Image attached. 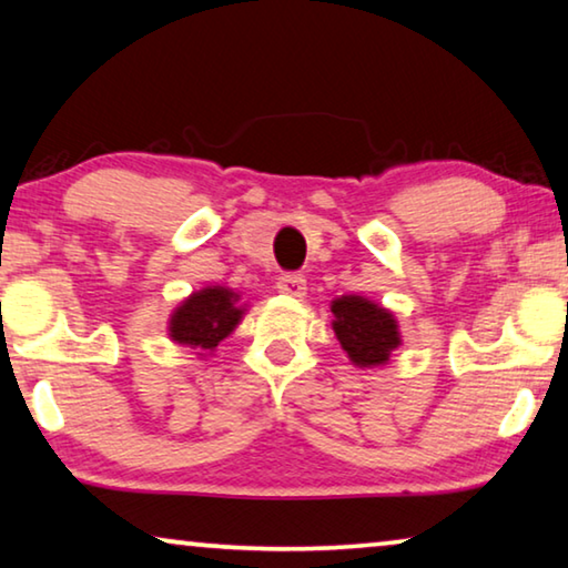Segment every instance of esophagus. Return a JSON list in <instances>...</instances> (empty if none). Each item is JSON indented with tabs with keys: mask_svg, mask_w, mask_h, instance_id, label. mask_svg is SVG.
<instances>
[{
	"mask_svg": "<svg viewBox=\"0 0 568 568\" xmlns=\"http://www.w3.org/2000/svg\"><path fill=\"white\" fill-rule=\"evenodd\" d=\"M276 290L290 296H304V292H307V282H304V276L300 274H284L278 276Z\"/></svg>",
	"mask_w": 568,
	"mask_h": 568,
	"instance_id": "1",
	"label": "esophagus"
}]
</instances>
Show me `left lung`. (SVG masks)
<instances>
[{
  "label": "left lung",
  "instance_id": "1",
  "mask_svg": "<svg viewBox=\"0 0 568 568\" xmlns=\"http://www.w3.org/2000/svg\"><path fill=\"white\" fill-rule=\"evenodd\" d=\"M333 329L347 357L357 368L386 365L400 345L398 322L388 310L365 296L347 294L333 302Z\"/></svg>",
  "mask_w": 568,
  "mask_h": 568
}]
</instances>
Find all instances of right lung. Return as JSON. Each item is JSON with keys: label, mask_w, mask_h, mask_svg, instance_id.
I'll return each mask as SVG.
<instances>
[{"label": "right lung", "mask_w": 568, "mask_h": 568, "mask_svg": "<svg viewBox=\"0 0 568 568\" xmlns=\"http://www.w3.org/2000/svg\"><path fill=\"white\" fill-rule=\"evenodd\" d=\"M241 296L225 286H205L193 292L170 317V337L178 345H187L197 355L213 353L221 339L229 337L243 317Z\"/></svg>", "instance_id": "right-lung-1"}]
</instances>
